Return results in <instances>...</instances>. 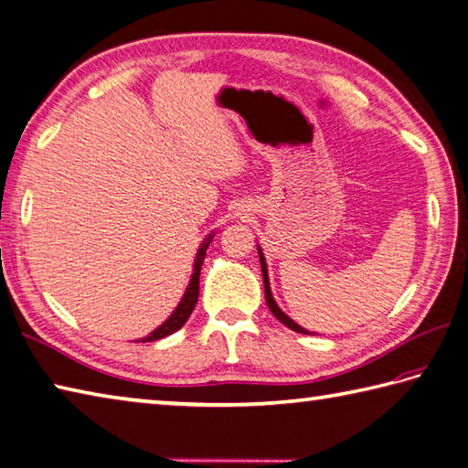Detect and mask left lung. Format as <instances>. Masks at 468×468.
Instances as JSON below:
<instances>
[{
    "label": "left lung",
    "mask_w": 468,
    "mask_h": 468,
    "mask_svg": "<svg viewBox=\"0 0 468 468\" xmlns=\"http://www.w3.org/2000/svg\"><path fill=\"white\" fill-rule=\"evenodd\" d=\"M257 251H260V261H261V273H263V287H265V302H267V307H270L271 314L277 317V320H280L283 325L290 327V330H293V332H297V334H310L307 330H303V327L297 325L293 320H290V317H287V315L280 310V307H277V303H275V300H273V295H271V290H270V277H267V265H265V260H263V253H261V250H257Z\"/></svg>",
    "instance_id": "left-lung-1"
}]
</instances>
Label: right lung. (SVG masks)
Returning a JSON list of instances; mask_svg holds the SVG:
<instances>
[{"label":"right lung","mask_w":468,"mask_h":468,"mask_svg":"<svg viewBox=\"0 0 468 468\" xmlns=\"http://www.w3.org/2000/svg\"><path fill=\"white\" fill-rule=\"evenodd\" d=\"M208 243H211V235L207 237L205 243L201 245V250H198V253L195 257V271H193V277H191V283H188V287H186V293L183 297V302L178 303V307L173 312V315L168 317V320L161 327H156V330L151 335H146L143 342H154V340H161V337L175 334L176 330H181L185 322L188 320V315L193 314L197 300H198V275H201V265H203L205 251H207Z\"/></svg>","instance_id":"right-lung-1"}]
</instances>
